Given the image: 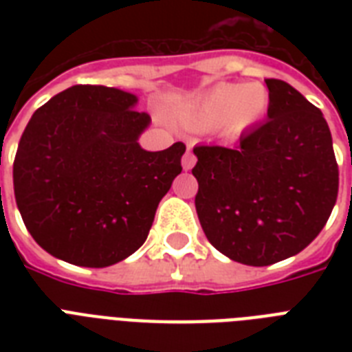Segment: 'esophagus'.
<instances>
[{"mask_svg":"<svg viewBox=\"0 0 352 352\" xmlns=\"http://www.w3.org/2000/svg\"><path fill=\"white\" fill-rule=\"evenodd\" d=\"M195 162H197L195 155L188 149L186 153H184V157H182V168H184V170H192L193 166H195Z\"/></svg>","mask_w":352,"mask_h":352,"instance_id":"34e87169","label":"esophagus"}]
</instances>
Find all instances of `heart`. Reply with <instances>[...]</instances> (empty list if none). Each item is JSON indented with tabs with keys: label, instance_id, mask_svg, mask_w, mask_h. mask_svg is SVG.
<instances>
[{
	"label": "heart",
	"instance_id": "obj_1",
	"mask_svg": "<svg viewBox=\"0 0 352 352\" xmlns=\"http://www.w3.org/2000/svg\"><path fill=\"white\" fill-rule=\"evenodd\" d=\"M268 102L270 98L265 85L223 82L190 107L188 122L199 129L223 126L228 135H239L265 115Z\"/></svg>",
	"mask_w": 352,
	"mask_h": 352
}]
</instances>
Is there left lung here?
Masks as SVG:
<instances>
[{
    "label": "left lung",
    "instance_id": "left-lung-1",
    "mask_svg": "<svg viewBox=\"0 0 352 352\" xmlns=\"http://www.w3.org/2000/svg\"><path fill=\"white\" fill-rule=\"evenodd\" d=\"M265 82L267 122L235 148H193L204 234L221 254L252 267L300 254L338 197V164L322 111L283 80Z\"/></svg>",
    "mask_w": 352,
    "mask_h": 352
}]
</instances>
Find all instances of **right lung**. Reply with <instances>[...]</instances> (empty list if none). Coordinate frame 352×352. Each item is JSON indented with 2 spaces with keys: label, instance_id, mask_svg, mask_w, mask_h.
I'll return each instance as SVG.
<instances>
[{
  "label": "right lung",
  "instance_id": "obj_1",
  "mask_svg": "<svg viewBox=\"0 0 352 352\" xmlns=\"http://www.w3.org/2000/svg\"><path fill=\"white\" fill-rule=\"evenodd\" d=\"M137 96L73 85L38 107L14 157V197L27 230L51 256L102 268L137 252L160 199L182 171L175 142L146 151L149 115Z\"/></svg>",
  "mask_w": 352,
  "mask_h": 352
}]
</instances>
